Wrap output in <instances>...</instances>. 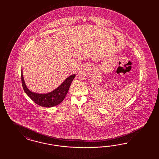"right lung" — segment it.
Masks as SVG:
<instances>
[{
  "label": "right lung",
  "instance_id": "add662e5",
  "mask_svg": "<svg viewBox=\"0 0 159 159\" xmlns=\"http://www.w3.org/2000/svg\"><path fill=\"white\" fill-rule=\"evenodd\" d=\"M75 76V74L70 75L59 86L50 93L39 94L31 92L26 86L21 70V82L24 92L34 102L43 107H52L59 104L66 96L70 86Z\"/></svg>",
  "mask_w": 159,
  "mask_h": 159
}]
</instances>
